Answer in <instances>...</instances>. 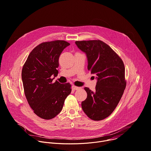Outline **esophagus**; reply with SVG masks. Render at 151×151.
<instances>
[{
  "instance_id": "1",
  "label": "esophagus",
  "mask_w": 151,
  "mask_h": 151,
  "mask_svg": "<svg viewBox=\"0 0 151 151\" xmlns=\"http://www.w3.org/2000/svg\"><path fill=\"white\" fill-rule=\"evenodd\" d=\"M73 88L74 90H79V89H80L81 88H80V87H79L76 86H73Z\"/></svg>"
}]
</instances>
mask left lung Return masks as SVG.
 Listing matches in <instances>:
<instances>
[{
	"mask_svg": "<svg viewBox=\"0 0 151 151\" xmlns=\"http://www.w3.org/2000/svg\"><path fill=\"white\" fill-rule=\"evenodd\" d=\"M75 43L86 53L87 69L98 80L95 92L84 87L87 96L81 107L88 118L100 121L112 113L123 95L126 86L124 65L111 47L100 40Z\"/></svg>",
	"mask_w": 151,
	"mask_h": 151,
	"instance_id": "left-lung-1",
	"label": "left lung"
}]
</instances>
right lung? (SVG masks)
<instances>
[{
	"label": "right lung",
	"mask_w": 151,
	"mask_h": 151,
	"mask_svg": "<svg viewBox=\"0 0 151 151\" xmlns=\"http://www.w3.org/2000/svg\"><path fill=\"white\" fill-rule=\"evenodd\" d=\"M70 44L64 40L43 42L29 53L22 70V80L28 103L34 112L45 119L55 117L71 93L69 83H53L58 74L59 58Z\"/></svg>",
	"instance_id": "right-lung-1"
}]
</instances>
